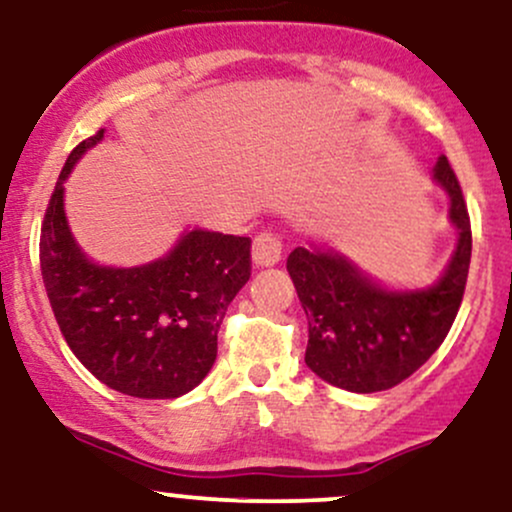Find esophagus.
<instances>
[{
  "label": "esophagus",
  "instance_id": "obj_1",
  "mask_svg": "<svg viewBox=\"0 0 512 512\" xmlns=\"http://www.w3.org/2000/svg\"><path fill=\"white\" fill-rule=\"evenodd\" d=\"M282 260V240L274 233H260L252 240V265L274 267Z\"/></svg>",
  "mask_w": 512,
  "mask_h": 512
}]
</instances>
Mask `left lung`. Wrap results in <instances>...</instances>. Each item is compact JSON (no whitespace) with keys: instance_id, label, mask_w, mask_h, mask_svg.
I'll list each match as a JSON object with an SVG mask.
<instances>
[{"instance_id":"8db88e82","label":"left lung","mask_w":512,"mask_h":512,"mask_svg":"<svg viewBox=\"0 0 512 512\" xmlns=\"http://www.w3.org/2000/svg\"><path fill=\"white\" fill-rule=\"evenodd\" d=\"M432 182L447 194L457 247L435 284L396 289L362 272L342 252L296 247L286 260L308 318L306 364L352 393L386 391L418 372L457 318L471 262L469 213L449 167L437 157Z\"/></svg>"}]
</instances>
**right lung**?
I'll return each instance as SVG.
<instances>
[{"label":"right lung","instance_id":"add662e5","mask_svg":"<svg viewBox=\"0 0 512 512\" xmlns=\"http://www.w3.org/2000/svg\"><path fill=\"white\" fill-rule=\"evenodd\" d=\"M104 138L82 140L60 172L41 228V274L60 333L84 367L133 398H177L204 381L218 328L250 279V238L184 230L167 255L136 267L89 260L65 213V182Z\"/></svg>","mask_w":512,"mask_h":512}]
</instances>
